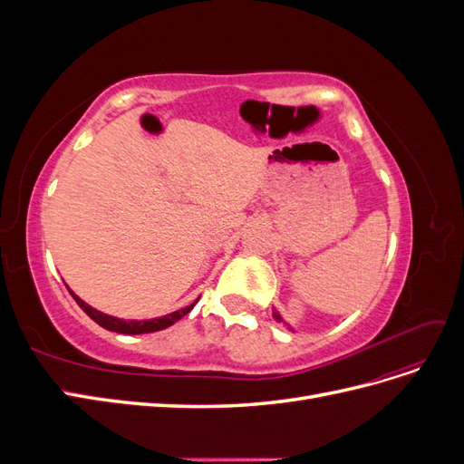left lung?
<instances>
[{
	"label": "left lung",
	"mask_w": 464,
	"mask_h": 464,
	"mask_svg": "<svg viewBox=\"0 0 464 464\" xmlns=\"http://www.w3.org/2000/svg\"><path fill=\"white\" fill-rule=\"evenodd\" d=\"M273 317H275V319H276V321H283V323H286V321H285V319H283V315H280V314H278V312H276V310H275V312H273ZM286 325H288V323H286ZM288 329H292V327H290V325H288Z\"/></svg>",
	"instance_id": "8db88e82"
}]
</instances>
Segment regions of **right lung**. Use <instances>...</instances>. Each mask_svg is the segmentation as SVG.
<instances>
[{
  "instance_id": "1",
  "label": "right lung",
  "mask_w": 464,
  "mask_h": 464,
  "mask_svg": "<svg viewBox=\"0 0 464 464\" xmlns=\"http://www.w3.org/2000/svg\"><path fill=\"white\" fill-rule=\"evenodd\" d=\"M65 286H67V285H65ZM67 290L72 292V296H73V300L79 304L81 310L85 312L92 321H96L98 325L104 327V329H108V331L121 333V334H143V333L162 331V329H166V327L174 325V323H176V321H179V319L184 317V315H188V314L193 310V305L198 304V300H199V298H198V300H195L193 304H189V305H186V307H181V310L172 312V314H168V315L139 321V319H121V317H114V315H108V314L98 312V310H94L92 305H89L85 300H81L72 288L67 286Z\"/></svg>"
}]
</instances>
